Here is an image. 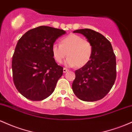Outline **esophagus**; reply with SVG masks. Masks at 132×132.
Segmentation results:
<instances>
[{"label":"esophagus","mask_w":132,"mask_h":132,"mask_svg":"<svg viewBox=\"0 0 132 132\" xmlns=\"http://www.w3.org/2000/svg\"><path fill=\"white\" fill-rule=\"evenodd\" d=\"M68 71H69V70H68V69H67L66 68H63V73H66V72H68Z\"/></svg>","instance_id":"esophagus-1"}]
</instances>
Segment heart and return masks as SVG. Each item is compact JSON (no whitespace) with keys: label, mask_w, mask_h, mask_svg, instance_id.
<instances>
[{"label":"heart","mask_w":132,"mask_h":132,"mask_svg":"<svg viewBox=\"0 0 132 132\" xmlns=\"http://www.w3.org/2000/svg\"><path fill=\"white\" fill-rule=\"evenodd\" d=\"M51 50L54 60L58 63H61L67 55L69 57L65 62L66 66L82 67L92 57L94 47L90 41L72 34L62 38L60 45L54 44Z\"/></svg>","instance_id":"b5f03b06"}]
</instances>
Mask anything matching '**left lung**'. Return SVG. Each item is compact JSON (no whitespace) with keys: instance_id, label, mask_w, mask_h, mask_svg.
Masks as SVG:
<instances>
[{"instance_id":"obj_1","label":"left lung","mask_w":132,"mask_h":132,"mask_svg":"<svg viewBox=\"0 0 132 132\" xmlns=\"http://www.w3.org/2000/svg\"><path fill=\"white\" fill-rule=\"evenodd\" d=\"M94 47L91 59L85 66L75 71L72 84L74 94L85 102L103 98L113 87L117 77L116 58L110 41L103 35L89 29H79Z\"/></svg>"}]
</instances>
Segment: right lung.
Segmentation results:
<instances>
[{
  "label": "right lung",
  "mask_w": 132,
  "mask_h": 132,
  "mask_svg": "<svg viewBox=\"0 0 132 132\" xmlns=\"http://www.w3.org/2000/svg\"><path fill=\"white\" fill-rule=\"evenodd\" d=\"M63 30L40 26L29 30L19 40L12 61L13 80L23 97L33 101L47 98L63 74L52 54L56 40Z\"/></svg>",
  "instance_id": "add662e5"
}]
</instances>
